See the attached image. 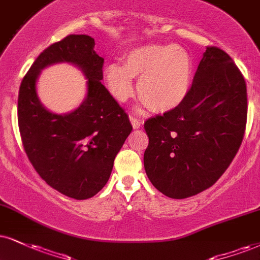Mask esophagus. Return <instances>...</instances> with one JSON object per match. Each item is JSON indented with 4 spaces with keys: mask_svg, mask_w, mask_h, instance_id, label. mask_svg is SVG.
Masks as SVG:
<instances>
[{
    "mask_svg": "<svg viewBox=\"0 0 260 260\" xmlns=\"http://www.w3.org/2000/svg\"><path fill=\"white\" fill-rule=\"evenodd\" d=\"M130 121L131 124H133V127L134 129H140L141 126H142V121L140 119H137V118L133 117V115H130Z\"/></svg>",
    "mask_w": 260,
    "mask_h": 260,
    "instance_id": "34e87169",
    "label": "esophagus"
}]
</instances>
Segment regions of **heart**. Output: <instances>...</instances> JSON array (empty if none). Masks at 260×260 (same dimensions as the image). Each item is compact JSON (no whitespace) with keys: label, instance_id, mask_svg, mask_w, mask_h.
Wrapping results in <instances>:
<instances>
[{"label":"heart","instance_id":"heart-1","mask_svg":"<svg viewBox=\"0 0 260 260\" xmlns=\"http://www.w3.org/2000/svg\"><path fill=\"white\" fill-rule=\"evenodd\" d=\"M134 77L143 106L158 113L177 110L187 100L194 77L190 54L172 44H146L125 54L124 65L104 67V79L111 94L124 102L134 94Z\"/></svg>","mask_w":260,"mask_h":260}]
</instances>
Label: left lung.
<instances>
[{"label": "left lung", "instance_id": "left-lung-1", "mask_svg": "<svg viewBox=\"0 0 260 260\" xmlns=\"http://www.w3.org/2000/svg\"><path fill=\"white\" fill-rule=\"evenodd\" d=\"M247 119V90L228 54L207 47L187 100L145 123L146 174L160 193L193 197L210 188L236 155Z\"/></svg>", "mask_w": 260, "mask_h": 260}]
</instances>
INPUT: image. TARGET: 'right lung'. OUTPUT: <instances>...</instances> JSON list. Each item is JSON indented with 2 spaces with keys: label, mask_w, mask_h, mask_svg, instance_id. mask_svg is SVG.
<instances>
[{
  "label": "right lung",
  "mask_w": 260,
  "mask_h": 260,
  "mask_svg": "<svg viewBox=\"0 0 260 260\" xmlns=\"http://www.w3.org/2000/svg\"><path fill=\"white\" fill-rule=\"evenodd\" d=\"M88 35H70L48 47L22 79L18 121L24 149L42 179L76 200L98 194L110 179L115 155L130 135L129 117L100 82L104 57ZM71 63L87 79L82 104L69 114L47 110L37 92L42 69Z\"/></svg>",
  "instance_id": "obj_1"
}]
</instances>
